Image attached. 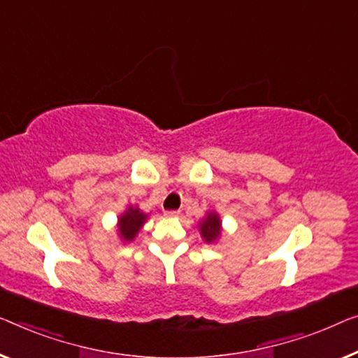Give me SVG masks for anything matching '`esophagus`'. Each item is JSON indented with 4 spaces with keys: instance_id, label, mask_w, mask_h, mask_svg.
I'll return each instance as SVG.
<instances>
[{
    "instance_id": "34e87169",
    "label": "esophagus",
    "mask_w": 358,
    "mask_h": 358,
    "mask_svg": "<svg viewBox=\"0 0 358 358\" xmlns=\"http://www.w3.org/2000/svg\"><path fill=\"white\" fill-rule=\"evenodd\" d=\"M164 215H165V217H169V218L178 217V215H180V210H165Z\"/></svg>"
}]
</instances>
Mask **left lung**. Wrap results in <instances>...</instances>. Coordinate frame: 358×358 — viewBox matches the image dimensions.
<instances>
[{"mask_svg":"<svg viewBox=\"0 0 358 358\" xmlns=\"http://www.w3.org/2000/svg\"><path fill=\"white\" fill-rule=\"evenodd\" d=\"M201 236L206 243H215L222 236V220L217 212H209L199 222Z\"/></svg>","mask_w":358,"mask_h":358,"instance_id":"1","label":"left lung"}]
</instances>
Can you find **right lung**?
Listing matches in <instances>:
<instances>
[{
	"mask_svg": "<svg viewBox=\"0 0 358 358\" xmlns=\"http://www.w3.org/2000/svg\"><path fill=\"white\" fill-rule=\"evenodd\" d=\"M148 215L145 212H141L138 207L130 206L128 209L119 217V234L120 239L124 241H133L138 231L141 230V227L145 225Z\"/></svg>",
	"mask_w": 358,
	"mask_h": 358,
	"instance_id": "add662e5",
	"label": "right lung"
}]
</instances>
